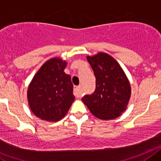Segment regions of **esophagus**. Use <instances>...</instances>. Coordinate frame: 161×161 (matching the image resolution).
<instances>
[{
    "instance_id": "1",
    "label": "esophagus",
    "mask_w": 161,
    "mask_h": 161,
    "mask_svg": "<svg viewBox=\"0 0 161 161\" xmlns=\"http://www.w3.org/2000/svg\"><path fill=\"white\" fill-rule=\"evenodd\" d=\"M74 93H75L76 97H81L82 96V86H75V89H74Z\"/></svg>"
}]
</instances>
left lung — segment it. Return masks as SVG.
Instances as JSON below:
<instances>
[{
    "mask_svg": "<svg viewBox=\"0 0 161 161\" xmlns=\"http://www.w3.org/2000/svg\"><path fill=\"white\" fill-rule=\"evenodd\" d=\"M94 71L96 90L82 98L95 117L102 120L117 118L125 111L130 98V84L114 57L99 53L86 57Z\"/></svg>",
    "mask_w": 161,
    "mask_h": 161,
    "instance_id": "obj_1",
    "label": "left lung"
}]
</instances>
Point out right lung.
<instances>
[{
    "mask_svg": "<svg viewBox=\"0 0 161 161\" xmlns=\"http://www.w3.org/2000/svg\"><path fill=\"white\" fill-rule=\"evenodd\" d=\"M66 61L59 57L48 60L32 79L27 100L32 113L47 121H58L75 100L71 77L64 72Z\"/></svg>",
    "mask_w": 161,
    "mask_h": 161,
    "instance_id": "right-lung-1",
    "label": "right lung"
}]
</instances>
